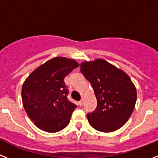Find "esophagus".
Wrapping results in <instances>:
<instances>
[{"instance_id": "obj_1", "label": "esophagus", "mask_w": 158, "mask_h": 158, "mask_svg": "<svg viewBox=\"0 0 158 158\" xmlns=\"http://www.w3.org/2000/svg\"><path fill=\"white\" fill-rule=\"evenodd\" d=\"M84 101H85V100H84V99L81 100L80 101H79V105H80V106L83 105V104H84Z\"/></svg>"}]
</instances>
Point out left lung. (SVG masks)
Returning <instances> with one entry per match:
<instances>
[{
    "label": "left lung",
    "instance_id": "obj_1",
    "mask_svg": "<svg viewBox=\"0 0 158 158\" xmlns=\"http://www.w3.org/2000/svg\"><path fill=\"white\" fill-rule=\"evenodd\" d=\"M80 70L91 83L97 100L96 109L87 114L89 124L101 132L119 129L136 103V89L128 75L103 59L83 62Z\"/></svg>",
    "mask_w": 158,
    "mask_h": 158
}]
</instances>
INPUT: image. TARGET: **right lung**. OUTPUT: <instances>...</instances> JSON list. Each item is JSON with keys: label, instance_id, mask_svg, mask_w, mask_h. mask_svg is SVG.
<instances>
[{"label": "right lung", "instance_id": "right-lung-1", "mask_svg": "<svg viewBox=\"0 0 158 158\" xmlns=\"http://www.w3.org/2000/svg\"><path fill=\"white\" fill-rule=\"evenodd\" d=\"M78 66L74 60L56 57L38 67L24 81L23 107L40 129L54 133L69 124L77 105L67 98L64 78Z\"/></svg>", "mask_w": 158, "mask_h": 158}]
</instances>
